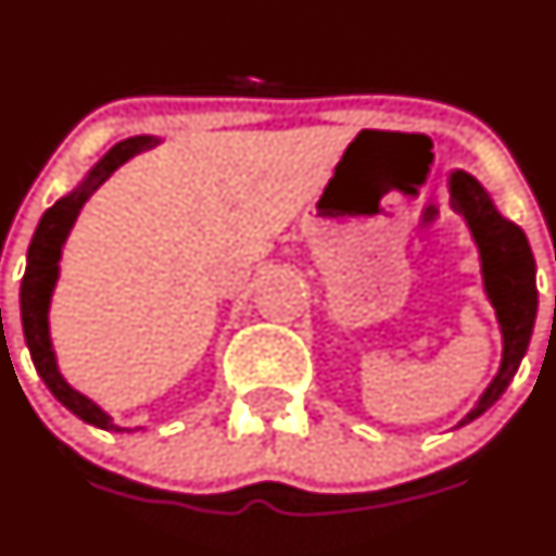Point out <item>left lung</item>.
Wrapping results in <instances>:
<instances>
[{
  "label": "left lung",
  "instance_id": "8db88e82",
  "mask_svg": "<svg viewBox=\"0 0 556 556\" xmlns=\"http://www.w3.org/2000/svg\"><path fill=\"white\" fill-rule=\"evenodd\" d=\"M452 210L459 212L468 223L473 242L481 255V274H484V290L495 306L497 323L503 333V363L497 377L486 387L468 417H481L497 397L506 392L517 374L527 344H530L532 325L538 312V288H535V257L527 244L525 231L517 223L506 220L492 204L490 193L476 182L470 174L452 172L450 177Z\"/></svg>",
  "mask_w": 556,
  "mask_h": 556
}]
</instances>
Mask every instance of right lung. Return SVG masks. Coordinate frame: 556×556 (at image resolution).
Returning <instances> with one entry per match:
<instances>
[{
	"label": "right lung",
	"instance_id": "obj_1",
	"mask_svg": "<svg viewBox=\"0 0 556 556\" xmlns=\"http://www.w3.org/2000/svg\"><path fill=\"white\" fill-rule=\"evenodd\" d=\"M155 144H159V139L155 137L123 139V142H117L115 148H112L110 153H106L104 159L86 174V179H83L70 195L55 201V204L45 212L35 237H31L29 252H26V274L24 279H21V319H24L26 346H29L37 374L42 377V382L48 384V390L53 392V395L59 397L72 414H77L83 422L102 430H115V433H121V430L126 428L112 422L97 403L88 401L86 395H80L75 387L66 384V379L59 374L53 344H50L48 309H50V295H53L55 279H59L61 247H64L66 237H70L83 204L91 199L93 190H97L99 185H102L104 179L117 169V166H123L128 159L142 153V150L155 148Z\"/></svg>",
	"mask_w": 556,
	"mask_h": 556
}]
</instances>
